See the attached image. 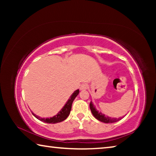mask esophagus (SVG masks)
<instances>
[{"instance_id": "34e87169", "label": "esophagus", "mask_w": 156, "mask_h": 156, "mask_svg": "<svg viewBox=\"0 0 156 156\" xmlns=\"http://www.w3.org/2000/svg\"><path fill=\"white\" fill-rule=\"evenodd\" d=\"M88 88V84H86V83H83L82 84L80 87V89L81 91H83V90H86Z\"/></svg>"}]
</instances>
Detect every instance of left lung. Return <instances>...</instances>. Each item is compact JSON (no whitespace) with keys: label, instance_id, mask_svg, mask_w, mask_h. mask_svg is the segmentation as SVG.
Returning <instances> with one entry per match:
<instances>
[{"label":"left lung","instance_id":"left-lung-1","mask_svg":"<svg viewBox=\"0 0 156 156\" xmlns=\"http://www.w3.org/2000/svg\"><path fill=\"white\" fill-rule=\"evenodd\" d=\"M89 107H90V109L91 111L92 114L94 115L95 118H96L97 120H100V122H105V123H112V122H115L117 121L120 120V118H110L108 117V116H106L104 114H102V113L98 112V111L96 109V108L94 106V105L92 104V102H90V105H89Z\"/></svg>","mask_w":156,"mask_h":156}]
</instances>
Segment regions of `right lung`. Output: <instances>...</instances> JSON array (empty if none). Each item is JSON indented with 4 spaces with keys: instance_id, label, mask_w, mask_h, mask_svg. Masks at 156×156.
I'll return each mask as SVG.
<instances>
[{
    "instance_id": "obj_1",
    "label": "right lung",
    "mask_w": 156,
    "mask_h": 156,
    "mask_svg": "<svg viewBox=\"0 0 156 156\" xmlns=\"http://www.w3.org/2000/svg\"><path fill=\"white\" fill-rule=\"evenodd\" d=\"M78 94H79V89H78V90H76L73 92V94L69 98V99L67 100V103L65 104L64 107L62 108L61 111H60V112L58 113L57 115L54 116V117L50 118H41L40 117H38V116H37L35 114H34V113H33V115L35 116L37 119H38L39 120L42 121V122H44L46 123L55 124V123L62 122V121L65 120L66 118L68 117V115H69L71 109H72L73 101L76 98V97L78 96Z\"/></svg>"
}]
</instances>
